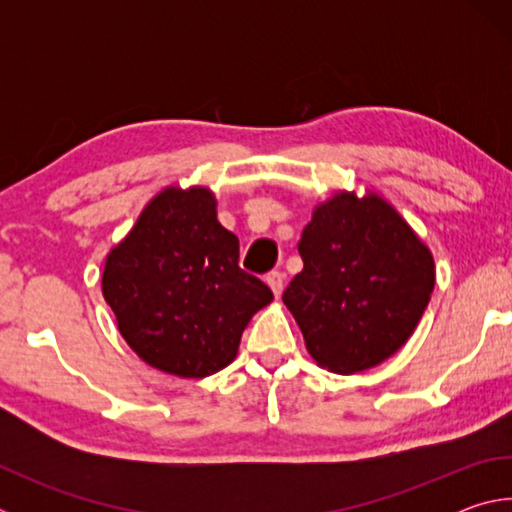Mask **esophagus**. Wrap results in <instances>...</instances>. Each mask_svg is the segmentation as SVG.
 Here are the masks:
<instances>
[{"instance_id": "obj_1", "label": "esophagus", "mask_w": 512, "mask_h": 512, "mask_svg": "<svg viewBox=\"0 0 512 512\" xmlns=\"http://www.w3.org/2000/svg\"><path fill=\"white\" fill-rule=\"evenodd\" d=\"M266 284H268V287H271L273 296L280 298V296H282V289H284V275L277 273V271L268 273V275H266Z\"/></svg>"}]
</instances>
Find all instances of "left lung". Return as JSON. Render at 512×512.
<instances>
[{
	"mask_svg": "<svg viewBox=\"0 0 512 512\" xmlns=\"http://www.w3.org/2000/svg\"><path fill=\"white\" fill-rule=\"evenodd\" d=\"M298 250L305 268L282 300L320 368L354 375L411 339L436 264L393 203L375 189H339L314 207Z\"/></svg>",
	"mask_w": 512,
	"mask_h": 512,
	"instance_id": "left-lung-1",
	"label": "left lung"
}]
</instances>
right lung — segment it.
Returning <instances> with one entry per match:
<instances>
[{
  "label": "right lung",
  "mask_w": 512,
  "mask_h": 512,
  "mask_svg": "<svg viewBox=\"0 0 512 512\" xmlns=\"http://www.w3.org/2000/svg\"><path fill=\"white\" fill-rule=\"evenodd\" d=\"M101 291L137 357L183 379L230 366L250 318L273 300L239 268V239L203 185H169L144 205L106 255Z\"/></svg>",
  "instance_id": "right-lung-1"
}]
</instances>
